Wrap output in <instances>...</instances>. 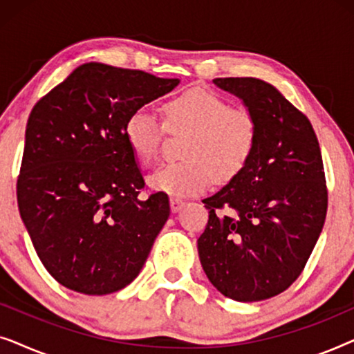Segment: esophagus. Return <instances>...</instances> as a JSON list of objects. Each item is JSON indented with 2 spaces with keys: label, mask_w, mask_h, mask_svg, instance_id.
<instances>
[{
  "label": "esophagus",
  "mask_w": 354,
  "mask_h": 354,
  "mask_svg": "<svg viewBox=\"0 0 354 354\" xmlns=\"http://www.w3.org/2000/svg\"><path fill=\"white\" fill-rule=\"evenodd\" d=\"M183 206H185V200H182V198H177V196H172L171 198V209L174 212L180 211Z\"/></svg>",
  "instance_id": "1"
}]
</instances>
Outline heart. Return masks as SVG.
Listing matches in <instances>:
<instances>
[{
	"instance_id": "b5f03b06",
	"label": "heart",
	"mask_w": 354,
	"mask_h": 354,
	"mask_svg": "<svg viewBox=\"0 0 354 354\" xmlns=\"http://www.w3.org/2000/svg\"><path fill=\"white\" fill-rule=\"evenodd\" d=\"M164 125L148 109L125 119L124 137L142 166H151L164 138L183 133L178 162L162 166L149 177L154 190L188 196L207 190L214 177L232 180L246 167L258 143V122L251 111L235 108L214 91L192 86L164 104Z\"/></svg>"
}]
</instances>
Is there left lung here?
<instances>
[{
	"label": "left lung",
	"instance_id": "left-lung-1",
	"mask_svg": "<svg viewBox=\"0 0 354 354\" xmlns=\"http://www.w3.org/2000/svg\"><path fill=\"white\" fill-rule=\"evenodd\" d=\"M243 100L258 122L250 162L206 200L198 253L227 298L261 301L303 272L327 214L322 154L309 119L272 85L253 77L212 80Z\"/></svg>",
	"mask_w": 354,
	"mask_h": 354
}]
</instances>
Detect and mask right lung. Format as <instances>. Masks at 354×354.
<instances>
[{"label": "right lung", "instance_id": "obj_1", "mask_svg": "<svg viewBox=\"0 0 354 354\" xmlns=\"http://www.w3.org/2000/svg\"><path fill=\"white\" fill-rule=\"evenodd\" d=\"M177 85L88 62L33 106L17 205L38 258L66 288L108 295L142 270L171 207L164 192L138 198L147 187L124 124Z\"/></svg>", "mask_w": 354, "mask_h": 354}]
</instances>
